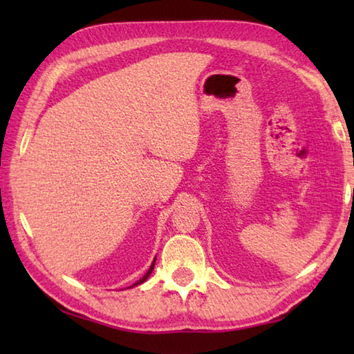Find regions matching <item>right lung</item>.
I'll use <instances>...</instances> for the list:
<instances>
[{
    "mask_svg": "<svg viewBox=\"0 0 354 354\" xmlns=\"http://www.w3.org/2000/svg\"><path fill=\"white\" fill-rule=\"evenodd\" d=\"M156 261V259H154ZM153 268H154V262L151 263V267H149V270L147 272V274H145V277H143L140 281H137V283L136 284H133V286H131V287H134V286H137V284H142V283H145V281H147V278L149 277V274H151V272H153Z\"/></svg>",
    "mask_w": 354,
    "mask_h": 354,
    "instance_id": "1",
    "label": "right lung"
}]
</instances>
